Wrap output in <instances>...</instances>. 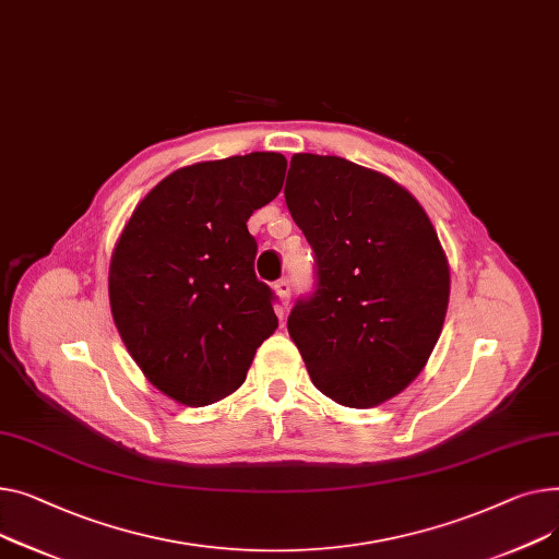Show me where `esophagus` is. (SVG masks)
I'll list each match as a JSON object with an SVG mask.
<instances>
[{
    "label": "esophagus",
    "instance_id": "34e87169",
    "mask_svg": "<svg viewBox=\"0 0 559 559\" xmlns=\"http://www.w3.org/2000/svg\"><path fill=\"white\" fill-rule=\"evenodd\" d=\"M273 290H275L277 300H280V313H282L288 307V300H290V284H288V280H277L273 284Z\"/></svg>",
    "mask_w": 559,
    "mask_h": 559
}]
</instances>
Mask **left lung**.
I'll return each instance as SVG.
<instances>
[{
  "instance_id": "8db88e82",
  "label": "left lung",
  "mask_w": 559,
  "mask_h": 559,
  "mask_svg": "<svg viewBox=\"0 0 559 559\" xmlns=\"http://www.w3.org/2000/svg\"><path fill=\"white\" fill-rule=\"evenodd\" d=\"M284 199L316 252L318 290L288 316L313 385L372 408L424 370L449 307V261L415 195L345 157H290Z\"/></svg>"
}]
</instances>
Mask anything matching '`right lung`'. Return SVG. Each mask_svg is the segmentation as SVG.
<instances>
[{"mask_svg":"<svg viewBox=\"0 0 559 559\" xmlns=\"http://www.w3.org/2000/svg\"><path fill=\"white\" fill-rule=\"evenodd\" d=\"M284 174L282 153L189 164L144 195L115 243L117 332L151 385L182 406L233 395L277 330L246 221L275 199Z\"/></svg>","mask_w":559,"mask_h":559,"instance_id":"add662e5","label":"right lung"}]
</instances>
